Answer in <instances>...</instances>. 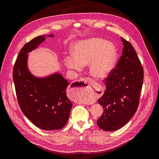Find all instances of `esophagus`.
I'll return each mask as SVG.
<instances>
[{
    "instance_id": "obj_1",
    "label": "esophagus",
    "mask_w": 159,
    "mask_h": 159,
    "mask_svg": "<svg viewBox=\"0 0 159 159\" xmlns=\"http://www.w3.org/2000/svg\"><path fill=\"white\" fill-rule=\"evenodd\" d=\"M83 82L85 84H86L85 87H81V86H80V87H78V88H81V94H85V93H87L88 92H89V91H88L89 89H88V88H89V84H90V83L92 82V80H91L90 78H86L83 79Z\"/></svg>"
}]
</instances>
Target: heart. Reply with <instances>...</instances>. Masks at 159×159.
<instances>
[{"label":"heart","instance_id":"obj_1","mask_svg":"<svg viewBox=\"0 0 159 159\" xmlns=\"http://www.w3.org/2000/svg\"><path fill=\"white\" fill-rule=\"evenodd\" d=\"M71 53L74 56L65 57V63L69 68L81 71L83 66L90 64V74L100 79L109 75L117 56L113 43L99 38L78 41L72 47Z\"/></svg>","mask_w":159,"mask_h":159}]
</instances>
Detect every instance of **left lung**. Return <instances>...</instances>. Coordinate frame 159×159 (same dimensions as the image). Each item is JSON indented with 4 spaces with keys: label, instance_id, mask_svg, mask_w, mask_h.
Masks as SVG:
<instances>
[{
    "label": "left lung",
    "instance_id": "left-lung-1",
    "mask_svg": "<svg viewBox=\"0 0 159 159\" xmlns=\"http://www.w3.org/2000/svg\"><path fill=\"white\" fill-rule=\"evenodd\" d=\"M123 54L105 80L106 90L98 99L104 109L97 121L100 129L113 131L127 124L137 111L143 83V68L131 44L123 38Z\"/></svg>",
    "mask_w": 159,
    "mask_h": 159
}]
</instances>
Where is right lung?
<instances>
[{"instance_id":"right-lung-1","label":"right lung","mask_w":159,"mask_h":159,"mask_svg":"<svg viewBox=\"0 0 159 159\" xmlns=\"http://www.w3.org/2000/svg\"><path fill=\"white\" fill-rule=\"evenodd\" d=\"M46 36L54 35L37 36L22 47L14 64L13 81L22 113L38 128L51 131L66 125L73 104L66 93L69 83L61 74L56 72L39 78L28 69V54L37 48Z\"/></svg>"}]
</instances>
